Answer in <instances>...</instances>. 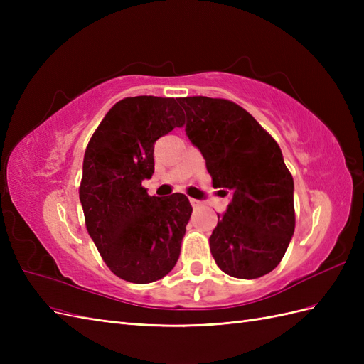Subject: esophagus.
Returning <instances> with one entry per match:
<instances>
[{"mask_svg":"<svg viewBox=\"0 0 364 364\" xmlns=\"http://www.w3.org/2000/svg\"><path fill=\"white\" fill-rule=\"evenodd\" d=\"M190 202H191V205H193V208H194V209H197V208H200V206H202V202H200V200L190 199Z\"/></svg>","mask_w":364,"mask_h":364,"instance_id":"obj_1","label":"esophagus"}]
</instances>
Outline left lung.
<instances>
[{
    "label": "left lung",
    "mask_w": 364,
    "mask_h": 364,
    "mask_svg": "<svg viewBox=\"0 0 364 364\" xmlns=\"http://www.w3.org/2000/svg\"><path fill=\"white\" fill-rule=\"evenodd\" d=\"M178 102L213 186L230 199L209 237L217 266L240 279L264 277L281 262L294 232V183L278 142L234 102L202 95Z\"/></svg>",
    "instance_id": "1"
}]
</instances>
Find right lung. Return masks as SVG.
Wrapping results in <instances>:
<instances>
[{
    "mask_svg": "<svg viewBox=\"0 0 364 364\" xmlns=\"http://www.w3.org/2000/svg\"><path fill=\"white\" fill-rule=\"evenodd\" d=\"M185 123L174 98L127 97L112 106L86 147L80 203L87 234L118 278L149 284L179 259L188 197L149 196L155 142Z\"/></svg>",
    "mask_w": 364,
    "mask_h": 364,
    "instance_id": "1",
    "label": "right lung"
}]
</instances>
